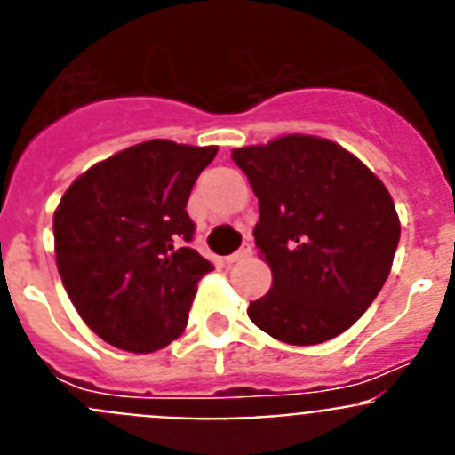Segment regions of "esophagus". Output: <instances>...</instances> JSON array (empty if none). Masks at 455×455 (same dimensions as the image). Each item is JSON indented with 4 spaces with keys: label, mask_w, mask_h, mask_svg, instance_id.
<instances>
[{
    "label": "esophagus",
    "mask_w": 455,
    "mask_h": 455,
    "mask_svg": "<svg viewBox=\"0 0 455 455\" xmlns=\"http://www.w3.org/2000/svg\"><path fill=\"white\" fill-rule=\"evenodd\" d=\"M251 255H252V246L246 241V243H243V246H241L239 251L232 252V255H228V257H225V259H228V264H235V262H241V259H248V257H251Z\"/></svg>",
    "instance_id": "34e87169"
}]
</instances>
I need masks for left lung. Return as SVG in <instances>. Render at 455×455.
Returning <instances> with one entry per match:
<instances>
[{
  "label": "left lung",
  "instance_id": "left-lung-1",
  "mask_svg": "<svg viewBox=\"0 0 455 455\" xmlns=\"http://www.w3.org/2000/svg\"><path fill=\"white\" fill-rule=\"evenodd\" d=\"M259 200L252 236L271 267L248 305L259 331L312 347L348 331L383 289L401 223L385 184L328 139L289 134L232 150Z\"/></svg>",
  "mask_w": 455,
  "mask_h": 455
}]
</instances>
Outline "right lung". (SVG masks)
<instances>
[{
  "label": "right lung",
  "mask_w": 455,
  "mask_h": 455,
  "mask_svg": "<svg viewBox=\"0 0 455 455\" xmlns=\"http://www.w3.org/2000/svg\"><path fill=\"white\" fill-rule=\"evenodd\" d=\"M219 148L155 139L88 168L54 212L56 267L98 337L132 353L168 347L187 328L198 280L187 200Z\"/></svg>",
  "instance_id": "1"
}]
</instances>
